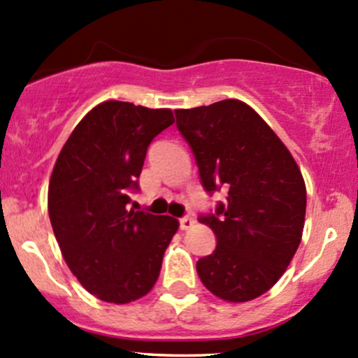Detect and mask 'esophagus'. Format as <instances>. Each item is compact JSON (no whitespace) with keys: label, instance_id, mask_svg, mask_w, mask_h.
Returning a JSON list of instances; mask_svg holds the SVG:
<instances>
[{"label":"esophagus","instance_id":"34e87169","mask_svg":"<svg viewBox=\"0 0 358 358\" xmlns=\"http://www.w3.org/2000/svg\"><path fill=\"white\" fill-rule=\"evenodd\" d=\"M178 223H180V229H189V228L194 227L195 221H194V217L183 216V217H180Z\"/></svg>","mask_w":358,"mask_h":358}]
</instances>
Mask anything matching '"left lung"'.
Here are the masks:
<instances>
[{
    "label": "left lung",
    "instance_id": "1",
    "mask_svg": "<svg viewBox=\"0 0 358 358\" xmlns=\"http://www.w3.org/2000/svg\"><path fill=\"white\" fill-rule=\"evenodd\" d=\"M175 115L204 190L227 192V201L199 216L217 242L197 261L199 278L227 302L257 299L283 276L300 245L307 206L302 173L280 137L242 101Z\"/></svg>",
    "mask_w": 358,
    "mask_h": 358
}]
</instances>
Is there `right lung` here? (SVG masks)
Instances as JSON below:
<instances>
[{
	"label": "right lung",
	"instance_id": "1",
	"mask_svg": "<svg viewBox=\"0 0 358 358\" xmlns=\"http://www.w3.org/2000/svg\"><path fill=\"white\" fill-rule=\"evenodd\" d=\"M173 122L171 110L101 103L75 127L52 168L48 210L63 259L104 302L149 293L178 229L175 217L129 209L149 144Z\"/></svg>",
	"mask_w": 358,
	"mask_h": 358
}]
</instances>
